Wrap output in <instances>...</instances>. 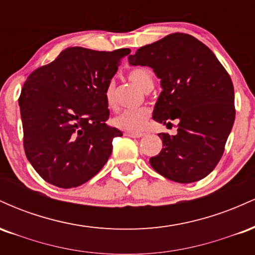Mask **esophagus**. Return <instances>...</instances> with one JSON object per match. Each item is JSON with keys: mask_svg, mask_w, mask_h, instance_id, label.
<instances>
[{"mask_svg": "<svg viewBox=\"0 0 255 255\" xmlns=\"http://www.w3.org/2000/svg\"><path fill=\"white\" fill-rule=\"evenodd\" d=\"M125 135H127L129 137H134V139H137V137L144 136V133H130V131H127V133H125Z\"/></svg>", "mask_w": 255, "mask_h": 255, "instance_id": "34e87169", "label": "esophagus"}]
</instances>
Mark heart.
Listing matches in <instances>:
<instances>
[{
  "label": "heart",
  "mask_w": 255,
  "mask_h": 255,
  "mask_svg": "<svg viewBox=\"0 0 255 255\" xmlns=\"http://www.w3.org/2000/svg\"><path fill=\"white\" fill-rule=\"evenodd\" d=\"M128 77L134 84L141 90L147 91L150 87L153 86V79H152L151 73L146 68L136 67V68L130 69L128 72ZM104 101L107 104L108 109H115V85L110 81L104 90ZM150 120V111L147 109H131L125 110L115 116L113 120V124L119 129L125 131H130V133H140L146 128Z\"/></svg>",
  "instance_id": "obj_1"
}]
</instances>
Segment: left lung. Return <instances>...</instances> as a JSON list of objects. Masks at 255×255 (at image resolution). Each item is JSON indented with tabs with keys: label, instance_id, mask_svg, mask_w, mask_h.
<instances>
[{
	"label": "left lung",
	"instance_id": "left-lung-1",
	"mask_svg": "<svg viewBox=\"0 0 255 255\" xmlns=\"http://www.w3.org/2000/svg\"><path fill=\"white\" fill-rule=\"evenodd\" d=\"M160 79L153 120L177 122V134H158L163 148L150 158L158 174L180 183L206 177L221 160L235 121L234 86L215 54L187 33H171L130 55Z\"/></svg>",
	"mask_w": 255,
	"mask_h": 255
}]
</instances>
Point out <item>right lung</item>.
I'll list each match as a JSON object with an SVG mask.
<instances>
[{"label":"right lung","mask_w":255,"mask_h":255,"mask_svg":"<svg viewBox=\"0 0 255 255\" xmlns=\"http://www.w3.org/2000/svg\"><path fill=\"white\" fill-rule=\"evenodd\" d=\"M129 52L67 48L27 77L19 97L24 150L46 182L78 187L108 162L122 133L107 124L104 90Z\"/></svg>","instance_id":"1"}]
</instances>
